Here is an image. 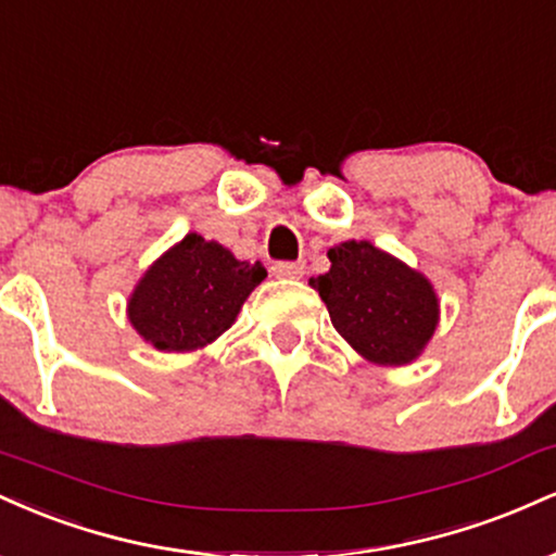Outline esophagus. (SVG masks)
<instances>
[{
    "label": "esophagus",
    "instance_id": "obj_1",
    "mask_svg": "<svg viewBox=\"0 0 556 556\" xmlns=\"http://www.w3.org/2000/svg\"><path fill=\"white\" fill-rule=\"evenodd\" d=\"M271 271L285 279H300L305 274V264L303 261H277V264L271 266Z\"/></svg>",
    "mask_w": 556,
    "mask_h": 556
}]
</instances>
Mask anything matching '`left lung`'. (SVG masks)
Here are the masks:
<instances>
[{"mask_svg":"<svg viewBox=\"0 0 556 556\" xmlns=\"http://www.w3.org/2000/svg\"><path fill=\"white\" fill-rule=\"evenodd\" d=\"M331 269L311 279L334 329L376 366H405L439 324V298L424 274L368 240L329 248Z\"/></svg>","mask_w":556,"mask_h":556,"instance_id":"1","label":"left lung"}]
</instances>
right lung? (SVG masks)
<instances>
[{"label": "right lung", "instance_id": "right-lung-1", "mask_svg": "<svg viewBox=\"0 0 556 556\" xmlns=\"http://www.w3.org/2000/svg\"><path fill=\"white\" fill-rule=\"evenodd\" d=\"M264 279L258 261H238L219 242L190 232L140 277L127 300V318L156 350L190 353L232 327Z\"/></svg>", "mask_w": 556, "mask_h": 556}]
</instances>
